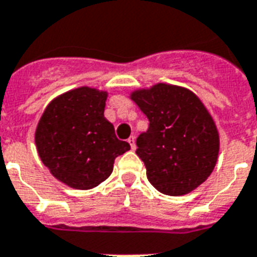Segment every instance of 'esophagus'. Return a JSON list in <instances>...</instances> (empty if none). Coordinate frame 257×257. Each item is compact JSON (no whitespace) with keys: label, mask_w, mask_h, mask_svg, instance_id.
Listing matches in <instances>:
<instances>
[{"label":"esophagus","mask_w":257,"mask_h":257,"mask_svg":"<svg viewBox=\"0 0 257 257\" xmlns=\"http://www.w3.org/2000/svg\"><path fill=\"white\" fill-rule=\"evenodd\" d=\"M128 143H129V146H131V148H132V150H135V148H136V142H135V137H133V136L129 137Z\"/></svg>","instance_id":"obj_1"}]
</instances>
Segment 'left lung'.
<instances>
[{"instance_id": "8db88e82", "label": "left lung", "mask_w": 257, "mask_h": 257, "mask_svg": "<svg viewBox=\"0 0 257 257\" xmlns=\"http://www.w3.org/2000/svg\"><path fill=\"white\" fill-rule=\"evenodd\" d=\"M129 97L150 121L137 137L136 154L151 185L172 197L194 191L210 176L220 152V133L206 106L191 90L168 83Z\"/></svg>"}]
</instances>
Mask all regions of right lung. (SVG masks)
<instances>
[{"label":"right lung","instance_id":"add662e5","mask_svg":"<svg viewBox=\"0 0 257 257\" xmlns=\"http://www.w3.org/2000/svg\"><path fill=\"white\" fill-rule=\"evenodd\" d=\"M107 91L89 86L60 94L43 111L35 144L43 164L64 185L90 190L107 179L117 156L131 150L105 118Z\"/></svg>","mask_w":257,"mask_h":257}]
</instances>
